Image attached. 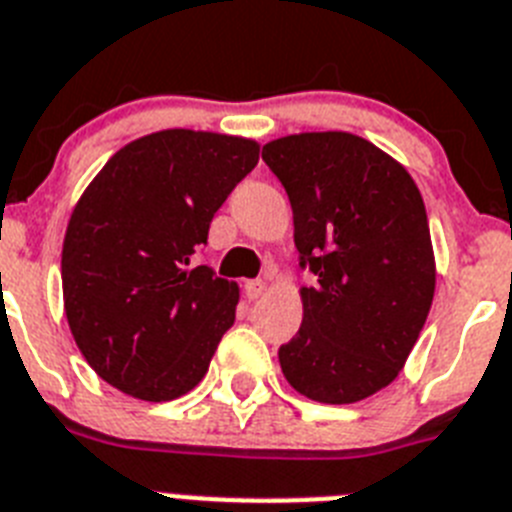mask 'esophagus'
Wrapping results in <instances>:
<instances>
[{
  "label": "esophagus",
  "instance_id": "obj_1",
  "mask_svg": "<svg viewBox=\"0 0 512 512\" xmlns=\"http://www.w3.org/2000/svg\"><path fill=\"white\" fill-rule=\"evenodd\" d=\"M265 291V283L263 281H244V296H247L249 302H255L260 299Z\"/></svg>",
  "mask_w": 512,
  "mask_h": 512
}]
</instances>
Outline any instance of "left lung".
Returning <instances> with one entry per match:
<instances>
[{"mask_svg":"<svg viewBox=\"0 0 512 512\" xmlns=\"http://www.w3.org/2000/svg\"><path fill=\"white\" fill-rule=\"evenodd\" d=\"M263 161L294 210L302 328L278 349L283 377L312 401H364L398 377L435 296L422 192L401 163L351 132L270 140Z\"/></svg>","mask_w":512,"mask_h":512,"instance_id":"left-lung-1","label":"left lung"}]
</instances>
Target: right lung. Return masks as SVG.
Segmentation results:
<instances>
[{"label": "right lung", "instance_id": "obj_1", "mask_svg": "<svg viewBox=\"0 0 512 512\" xmlns=\"http://www.w3.org/2000/svg\"><path fill=\"white\" fill-rule=\"evenodd\" d=\"M249 137L161 130L106 161L62 244L64 315L96 375L140 401H174L208 372L239 286L192 255L257 166Z\"/></svg>", "mask_w": 512, "mask_h": 512}]
</instances>
